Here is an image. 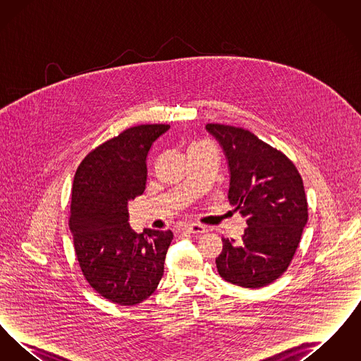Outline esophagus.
I'll list each match as a JSON object with an SVG mask.
<instances>
[{"instance_id": "esophagus-1", "label": "esophagus", "mask_w": 361, "mask_h": 361, "mask_svg": "<svg viewBox=\"0 0 361 361\" xmlns=\"http://www.w3.org/2000/svg\"><path fill=\"white\" fill-rule=\"evenodd\" d=\"M184 230L189 233V234H193V235H199V234H203L206 233L207 228L203 224H190L188 226L184 227Z\"/></svg>"}]
</instances>
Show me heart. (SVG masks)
Wrapping results in <instances>:
<instances>
[{
    "instance_id": "1",
    "label": "heart",
    "mask_w": 361,
    "mask_h": 361,
    "mask_svg": "<svg viewBox=\"0 0 361 361\" xmlns=\"http://www.w3.org/2000/svg\"><path fill=\"white\" fill-rule=\"evenodd\" d=\"M202 145H203V143H196V145H193L192 147H199V146H202Z\"/></svg>"
}]
</instances>
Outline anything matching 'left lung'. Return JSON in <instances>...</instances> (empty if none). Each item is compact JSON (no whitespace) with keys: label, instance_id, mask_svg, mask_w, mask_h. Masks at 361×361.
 Returning <instances> with one entry per match:
<instances>
[{"label":"left lung","instance_id":"8db88e82","mask_svg":"<svg viewBox=\"0 0 361 361\" xmlns=\"http://www.w3.org/2000/svg\"><path fill=\"white\" fill-rule=\"evenodd\" d=\"M230 169L228 200L246 218L240 242L222 238L221 277L243 288L274 283L291 264L309 218L302 176L291 159L249 130L208 123Z\"/></svg>","mask_w":361,"mask_h":361}]
</instances>
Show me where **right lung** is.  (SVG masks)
<instances>
[{
    "instance_id": "right-lung-1",
    "label": "right lung",
    "mask_w": 361,
    "mask_h": 361,
    "mask_svg": "<svg viewBox=\"0 0 361 361\" xmlns=\"http://www.w3.org/2000/svg\"><path fill=\"white\" fill-rule=\"evenodd\" d=\"M169 124L124 130L86 155L71 189L69 226L89 286L121 306H134L157 290L173 240L171 230L130 228L127 204L146 187V157Z\"/></svg>"
}]
</instances>
